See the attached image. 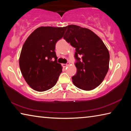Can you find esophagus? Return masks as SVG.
<instances>
[{
  "instance_id": "esophagus-1",
  "label": "esophagus",
  "mask_w": 131,
  "mask_h": 131,
  "mask_svg": "<svg viewBox=\"0 0 131 131\" xmlns=\"http://www.w3.org/2000/svg\"><path fill=\"white\" fill-rule=\"evenodd\" d=\"M69 65V62H68L67 63H63V64H62V66H63V68L66 67V66H68Z\"/></svg>"
}]
</instances>
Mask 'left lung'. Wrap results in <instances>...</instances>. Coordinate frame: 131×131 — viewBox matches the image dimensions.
Returning a JSON list of instances; mask_svg holds the SVG:
<instances>
[{
    "mask_svg": "<svg viewBox=\"0 0 131 131\" xmlns=\"http://www.w3.org/2000/svg\"><path fill=\"white\" fill-rule=\"evenodd\" d=\"M66 29L63 38L76 48L74 57L77 60L73 83L83 90H94L102 83L108 72L109 52L100 37L89 29L75 25Z\"/></svg>",
    "mask_w": 131,
    "mask_h": 131,
    "instance_id": "1",
    "label": "left lung"
}]
</instances>
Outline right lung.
Masks as SVG:
<instances>
[{"label": "right lung", "instance_id": "obj_1", "mask_svg": "<svg viewBox=\"0 0 131 131\" xmlns=\"http://www.w3.org/2000/svg\"><path fill=\"white\" fill-rule=\"evenodd\" d=\"M65 27L40 26L26 40L19 59L21 73L29 87L43 92L56 84L62 71L57 63L55 44L63 37Z\"/></svg>", "mask_w": 131, "mask_h": 131}]
</instances>
